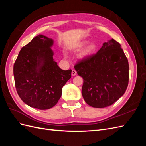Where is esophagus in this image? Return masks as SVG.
Returning <instances> with one entry per match:
<instances>
[{"instance_id": "1", "label": "esophagus", "mask_w": 146, "mask_h": 146, "mask_svg": "<svg viewBox=\"0 0 146 146\" xmlns=\"http://www.w3.org/2000/svg\"><path fill=\"white\" fill-rule=\"evenodd\" d=\"M77 74V71L76 70H74V69H72V76H76V75Z\"/></svg>"}]
</instances>
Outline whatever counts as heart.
I'll use <instances>...</instances> for the list:
<instances>
[{"label": "heart", "mask_w": 146, "mask_h": 146, "mask_svg": "<svg viewBox=\"0 0 146 146\" xmlns=\"http://www.w3.org/2000/svg\"><path fill=\"white\" fill-rule=\"evenodd\" d=\"M87 43H88L87 41H82L80 43H78V44L76 46V48L77 50L80 49V48H82L83 47H84V46H85ZM95 49H96V45L94 43H91L90 44L88 45L85 48V49L83 50V51L82 52V54H81V56L85 57V56L91 55L92 53L94 52Z\"/></svg>", "instance_id": "obj_1"}]
</instances>
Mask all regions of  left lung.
<instances>
[{
	"label": "left lung",
	"instance_id": "8db88e82",
	"mask_svg": "<svg viewBox=\"0 0 146 146\" xmlns=\"http://www.w3.org/2000/svg\"><path fill=\"white\" fill-rule=\"evenodd\" d=\"M74 68L83 78V98L92 107L111 105L124 94L129 84V62L114 39L104 42L96 54L78 61Z\"/></svg>",
	"mask_w": 146,
	"mask_h": 146
}]
</instances>
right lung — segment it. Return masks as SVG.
<instances>
[{
  "instance_id": "add662e5",
  "label": "right lung",
  "mask_w": 146,
  "mask_h": 146,
  "mask_svg": "<svg viewBox=\"0 0 146 146\" xmlns=\"http://www.w3.org/2000/svg\"><path fill=\"white\" fill-rule=\"evenodd\" d=\"M54 41L42 35L21 48L13 67L15 86L20 98L31 107L48 110L62 94L71 77V69H60L53 59Z\"/></svg>"
}]
</instances>
